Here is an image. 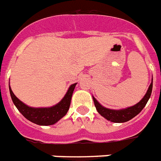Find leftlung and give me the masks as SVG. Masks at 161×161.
<instances>
[{"mask_svg": "<svg viewBox=\"0 0 161 161\" xmlns=\"http://www.w3.org/2000/svg\"><path fill=\"white\" fill-rule=\"evenodd\" d=\"M152 89H153V78H152L151 83L149 86V89L146 92L145 95L143 96V99L139 102L137 103L136 105H132V106L127 107L125 109H120V110H112V109L104 107L102 105H100V103L98 102V100L94 96H93V100H94V105H95L97 111L103 117H105L106 120L111 121V122L121 123V122L128 121L129 120L135 117L138 114L140 113V111L144 108L148 100L150 98Z\"/></svg>", "mask_w": 161, "mask_h": 161, "instance_id": "obj_1", "label": "left lung"}]
</instances>
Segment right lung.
Returning a JSON list of instances; mask_svg holds the SVG:
<instances>
[{
	"label": "right lung",
	"mask_w": 161,
	"mask_h": 161,
	"mask_svg": "<svg viewBox=\"0 0 161 161\" xmlns=\"http://www.w3.org/2000/svg\"><path fill=\"white\" fill-rule=\"evenodd\" d=\"M77 83L70 85L69 89L65 94V96L62 98V100L56 105L51 107L36 108L29 106L16 97L10 86L9 90L12 102L25 118L37 125L50 126L56 123L67 113L71 104L72 93Z\"/></svg>",
	"instance_id": "1"
}]
</instances>
